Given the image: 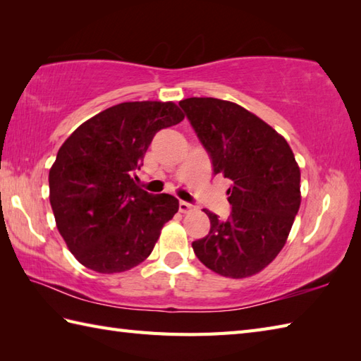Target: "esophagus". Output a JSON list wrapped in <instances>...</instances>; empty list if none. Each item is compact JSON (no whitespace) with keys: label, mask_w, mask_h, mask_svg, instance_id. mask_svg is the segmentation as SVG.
<instances>
[{"label":"esophagus","mask_w":361,"mask_h":361,"mask_svg":"<svg viewBox=\"0 0 361 361\" xmlns=\"http://www.w3.org/2000/svg\"><path fill=\"white\" fill-rule=\"evenodd\" d=\"M178 209H180L181 214H186V212L194 211L195 206H194L192 203H188V202H183V200H181V202L178 203Z\"/></svg>","instance_id":"obj_1"}]
</instances>
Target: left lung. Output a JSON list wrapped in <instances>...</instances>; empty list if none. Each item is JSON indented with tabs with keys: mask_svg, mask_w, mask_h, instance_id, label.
Instances as JSON below:
<instances>
[{
	"mask_svg": "<svg viewBox=\"0 0 361 361\" xmlns=\"http://www.w3.org/2000/svg\"><path fill=\"white\" fill-rule=\"evenodd\" d=\"M211 158L229 180L228 220L203 209L209 233L192 242L195 256L226 278H248L279 255L301 204V172L288 142L256 114L214 97L180 101Z\"/></svg>",
	"mask_w": 361,
	"mask_h": 361,
	"instance_id": "obj_1",
	"label": "left lung"
}]
</instances>
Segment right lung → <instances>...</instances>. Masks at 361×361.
<instances>
[{"instance_id": "1", "label": "right lung", "mask_w": 361, "mask_h": 361, "mask_svg": "<svg viewBox=\"0 0 361 361\" xmlns=\"http://www.w3.org/2000/svg\"><path fill=\"white\" fill-rule=\"evenodd\" d=\"M183 119L173 102H122L83 122L59 149L49 202L59 233L82 265L121 273L150 256L178 200L145 192L135 172L153 136Z\"/></svg>"}]
</instances>
